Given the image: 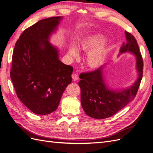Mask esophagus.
<instances>
[{"label":"esophagus","instance_id":"obj_1","mask_svg":"<svg viewBox=\"0 0 153 153\" xmlns=\"http://www.w3.org/2000/svg\"><path fill=\"white\" fill-rule=\"evenodd\" d=\"M72 80L74 81L79 80V76L77 74H73L72 75Z\"/></svg>","mask_w":153,"mask_h":153}]
</instances>
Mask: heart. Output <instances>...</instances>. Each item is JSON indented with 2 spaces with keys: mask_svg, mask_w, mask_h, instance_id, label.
Wrapping results in <instances>:
<instances>
[{
  "mask_svg": "<svg viewBox=\"0 0 153 153\" xmlns=\"http://www.w3.org/2000/svg\"><path fill=\"white\" fill-rule=\"evenodd\" d=\"M105 39V37L101 34H92L83 38L79 43L78 47L84 52H88L100 44L103 43ZM108 48L105 45H101L90 51L87 57L89 66L95 69L102 65L108 53ZM69 54L74 58H77L79 56L78 50L74 43H72L70 46Z\"/></svg>",
  "mask_w": 153,
  "mask_h": 153,
  "instance_id": "heart-1",
  "label": "heart"
}]
</instances>
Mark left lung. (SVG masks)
<instances>
[{"label": "left lung", "instance_id": "8db88e82", "mask_svg": "<svg viewBox=\"0 0 153 153\" xmlns=\"http://www.w3.org/2000/svg\"><path fill=\"white\" fill-rule=\"evenodd\" d=\"M127 42L123 43L120 54L130 52L136 58V69L139 73L137 81L132 86L123 90H111L105 82L103 71L105 65L92 72L81 73L79 82L81 88V101L86 115L97 119L114 115L134 100L139 89L143 74V60L135 37L126 31Z\"/></svg>", "mask_w": 153, "mask_h": 153}]
</instances>
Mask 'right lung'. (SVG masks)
I'll return each mask as SVG.
<instances>
[{"label": "right lung", "instance_id": "1", "mask_svg": "<svg viewBox=\"0 0 153 153\" xmlns=\"http://www.w3.org/2000/svg\"><path fill=\"white\" fill-rule=\"evenodd\" d=\"M62 17H52L27 27L16 42L10 78L16 94L37 115L55 111L71 83L73 68L59 60V51L48 41Z\"/></svg>", "mask_w": 153, "mask_h": 153}]
</instances>
